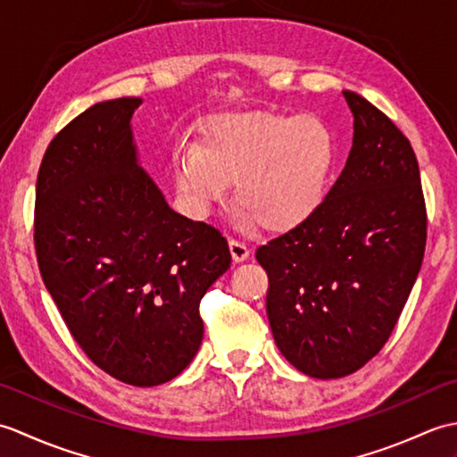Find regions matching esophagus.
Wrapping results in <instances>:
<instances>
[{"label": "esophagus", "instance_id": "esophagus-1", "mask_svg": "<svg viewBox=\"0 0 457 457\" xmlns=\"http://www.w3.org/2000/svg\"><path fill=\"white\" fill-rule=\"evenodd\" d=\"M229 253H231V259H234L236 263H241V261H245L249 257L251 251L245 244H241V241L229 239Z\"/></svg>", "mask_w": 457, "mask_h": 457}]
</instances>
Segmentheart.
Listing matches in <instances>:
<instances>
[{
	"mask_svg": "<svg viewBox=\"0 0 457 457\" xmlns=\"http://www.w3.org/2000/svg\"><path fill=\"white\" fill-rule=\"evenodd\" d=\"M336 162L328 125L306 115L273 112L218 113L200 145L174 153V188L194 218H208L236 182L237 221L283 234L322 206Z\"/></svg>",
	"mask_w": 457,
	"mask_h": 457,
	"instance_id": "heart-1",
	"label": "heart"
}]
</instances>
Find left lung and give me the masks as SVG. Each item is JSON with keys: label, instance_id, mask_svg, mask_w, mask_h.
<instances>
[{"label": "left lung", "instance_id": "left-lung-1", "mask_svg": "<svg viewBox=\"0 0 457 457\" xmlns=\"http://www.w3.org/2000/svg\"><path fill=\"white\" fill-rule=\"evenodd\" d=\"M353 145L322 206L257 249L267 316L287 361L316 378L361 369L389 339L424 257L419 161L399 128L345 90Z\"/></svg>", "mask_w": 457, "mask_h": 457}]
</instances>
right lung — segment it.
<instances>
[{"mask_svg":"<svg viewBox=\"0 0 457 457\" xmlns=\"http://www.w3.org/2000/svg\"><path fill=\"white\" fill-rule=\"evenodd\" d=\"M141 98L94 104L48 145L37 177L35 247L76 342L135 386L180 375L202 344L198 306L231 263L226 237L174 212L141 167Z\"/></svg>","mask_w":457,"mask_h":457,"instance_id":"right-lung-1","label":"right lung"}]
</instances>
